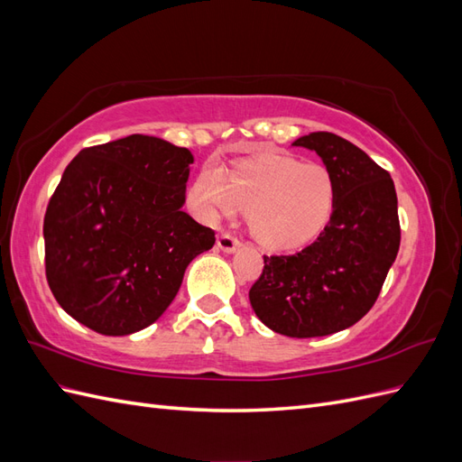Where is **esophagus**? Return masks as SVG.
Returning a JSON list of instances; mask_svg holds the SVG:
<instances>
[{
    "label": "esophagus",
    "mask_w": 462,
    "mask_h": 462,
    "mask_svg": "<svg viewBox=\"0 0 462 462\" xmlns=\"http://www.w3.org/2000/svg\"><path fill=\"white\" fill-rule=\"evenodd\" d=\"M241 246V243L235 239V236H231V235H227V233H223V235H219L217 236V248L221 250V253H226V254H233L236 248Z\"/></svg>",
    "instance_id": "obj_1"
}]
</instances>
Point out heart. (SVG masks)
Here are the masks:
<instances>
[{
  "mask_svg": "<svg viewBox=\"0 0 462 462\" xmlns=\"http://www.w3.org/2000/svg\"><path fill=\"white\" fill-rule=\"evenodd\" d=\"M335 180L319 163L285 156H258L236 163L229 175L208 165L192 185V202L202 219L246 209L248 229L270 248H297L324 231L335 208Z\"/></svg>",
  "mask_w": 462,
  "mask_h": 462,
  "instance_id": "heart-1",
  "label": "heart"
}]
</instances>
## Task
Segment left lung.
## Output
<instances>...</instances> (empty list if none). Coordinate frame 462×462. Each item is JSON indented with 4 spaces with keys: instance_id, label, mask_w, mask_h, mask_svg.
<instances>
[{
    "instance_id": "8db88e82",
    "label": "left lung",
    "mask_w": 462,
    "mask_h": 462,
    "mask_svg": "<svg viewBox=\"0 0 462 462\" xmlns=\"http://www.w3.org/2000/svg\"><path fill=\"white\" fill-rule=\"evenodd\" d=\"M292 146L316 152L335 180V208L318 239L289 256H263L248 292L263 326L287 337H324L355 326L380 295L401 227L391 175L366 152L333 133Z\"/></svg>"
}]
</instances>
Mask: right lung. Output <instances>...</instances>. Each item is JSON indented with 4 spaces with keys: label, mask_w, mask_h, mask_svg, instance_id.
<instances>
[{
    "label": "right lung",
    "mask_w": 462,
    "mask_h": 462,
    "mask_svg": "<svg viewBox=\"0 0 462 462\" xmlns=\"http://www.w3.org/2000/svg\"><path fill=\"white\" fill-rule=\"evenodd\" d=\"M194 156L158 136L85 148L44 217L46 277L61 309L102 335H131L171 304L214 231L183 204Z\"/></svg>",
    "instance_id": "1"
}]
</instances>
